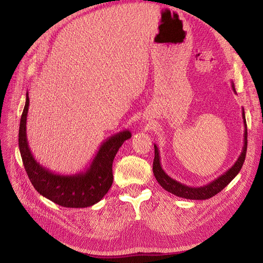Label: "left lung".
Instances as JSON below:
<instances>
[{"label":"left lung","mask_w":263,"mask_h":263,"mask_svg":"<svg viewBox=\"0 0 263 263\" xmlns=\"http://www.w3.org/2000/svg\"><path fill=\"white\" fill-rule=\"evenodd\" d=\"M232 87L234 92L236 93L235 88H234V83L232 82ZM243 122H244V144L242 148V153L238 156L237 160L235 161L230 170L226 171L224 174H221L219 177L215 178L214 181H211L210 183L205 184L203 186H199V187H192V186H187L185 184L180 183L175 181L174 178H172L165 173L160 164V156H159V150L158 147L154 144L155 147V158H154V164H153V172L154 175L156 177V180L160 184L163 189H165L166 191H168L170 193L177 195L180 198L184 199H190V200H206L210 199L216 195L217 193H219L222 189H225L228 184H230L233 178L235 177L239 171H241L242 166L244 164L245 160V156H247V148H248V128H247V120H245V113H244V108H243Z\"/></svg>","instance_id":"left-lung-1"}]
</instances>
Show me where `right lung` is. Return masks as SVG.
Here are the masks:
<instances>
[{
  "label": "right lung",
  "instance_id": "right-lung-1",
  "mask_svg": "<svg viewBox=\"0 0 263 263\" xmlns=\"http://www.w3.org/2000/svg\"><path fill=\"white\" fill-rule=\"evenodd\" d=\"M29 96L19 127V149L25 170L31 184L39 194L65 208H87L99 202L113 184V160L120 147L131 138V132L123 130L107 138L100 144L90 165L77 174H57L41 165L33 157L27 140V115Z\"/></svg>",
  "mask_w": 263,
  "mask_h": 263
}]
</instances>
